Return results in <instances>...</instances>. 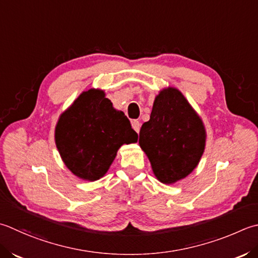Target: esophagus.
<instances>
[{"label": "esophagus", "instance_id": "obj_1", "mask_svg": "<svg viewBox=\"0 0 258 258\" xmlns=\"http://www.w3.org/2000/svg\"><path fill=\"white\" fill-rule=\"evenodd\" d=\"M132 127H133V130L135 131L136 133H139L140 132V128H141V123L139 122V120H136V119L132 120Z\"/></svg>", "mask_w": 258, "mask_h": 258}]
</instances>
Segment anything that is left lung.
Here are the masks:
<instances>
[{
	"instance_id": "left-lung-1",
	"label": "left lung",
	"mask_w": 258,
	"mask_h": 258,
	"mask_svg": "<svg viewBox=\"0 0 258 258\" xmlns=\"http://www.w3.org/2000/svg\"><path fill=\"white\" fill-rule=\"evenodd\" d=\"M203 119L179 89L168 87L155 96L150 120L140 131L139 144L160 182L184 179L199 164L206 148Z\"/></svg>"
}]
</instances>
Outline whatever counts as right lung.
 Segmentation results:
<instances>
[{"label": "right lung", "instance_id": "1", "mask_svg": "<svg viewBox=\"0 0 258 258\" xmlns=\"http://www.w3.org/2000/svg\"><path fill=\"white\" fill-rule=\"evenodd\" d=\"M105 96L102 89L83 92L55 125L59 154L64 165L82 180L102 178L120 146L138 142V133L127 117Z\"/></svg>", "mask_w": 258, "mask_h": 258}]
</instances>
